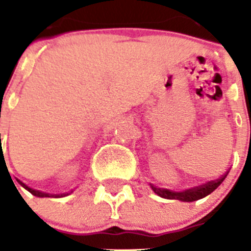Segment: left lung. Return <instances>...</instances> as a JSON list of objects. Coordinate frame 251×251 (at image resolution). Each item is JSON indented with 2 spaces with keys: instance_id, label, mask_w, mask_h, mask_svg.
<instances>
[{
  "instance_id": "1",
  "label": "left lung",
  "mask_w": 251,
  "mask_h": 251,
  "mask_svg": "<svg viewBox=\"0 0 251 251\" xmlns=\"http://www.w3.org/2000/svg\"><path fill=\"white\" fill-rule=\"evenodd\" d=\"M226 175H228V172H226V175H223L220 178L215 179V181H210V182L201 185V186L187 189L185 191H171L167 190V189H159V187L153 186V185H151V187H152V190L159 197H161V198L178 199V201H182V202H194V201H198V199L204 198L208 194H211L226 179Z\"/></svg>"
}]
</instances>
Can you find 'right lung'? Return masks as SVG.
<instances>
[{
	"label": "right lung",
	"instance_id": "right-lung-1",
	"mask_svg": "<svg viewBox=\"0 0 251 251\" xmlns=\"http://www.w3.org/2000/svg\"><path fill=\"white\" fill-rule=\"evenodd\" d=\"M19 183H21L22 186L25 187V190H28L29 193H31V194H32V195H36V197H40V198H44V197H49V194H47V193H41V191H39V190H33V189L28 187V186H27V185H25V183H23V182H21V181H19ZM64 195H66V194L56 195V197H64ZM52 197H54V195H52Z\"/></svg>",
	"mask_w": 251,
	"mask_h": 251
}]
</instances>
